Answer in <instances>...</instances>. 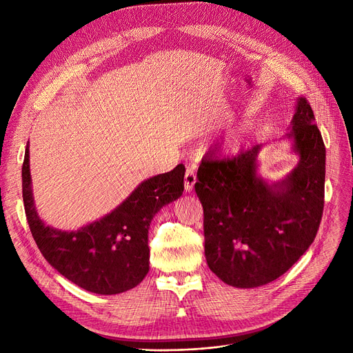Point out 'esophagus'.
I'll return each instance as SVG.
<instances>
[{
	"mask_svg": "<svg viewBox=\"0 0 353 353\" xmlns=\"http://www.w3.org/2000/svg\"><path fill=\"white\" fill-rule=\"evenodd\" d=\"M194 183H196V173L192 167H188L186 174H184V190H186L188 193L192 192Z\"/></svg>",
	"mask_w": 353,
	"mask_h": 353,
	"instance_id": "esophagus-1",
	"label": "esophagus"
}]
</instances>
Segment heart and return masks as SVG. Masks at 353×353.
Wrapping results in <instances>:
<instances>
[{
  "instance_id": "heart-1",
  "label": "heart",
  "mask_w": 353,
  "mask_h": 353,
  "mask_svg": "<svg viewBox=\"0 0 353 353\" xmlns=\"http://www.w3.org/2000/svg\"><path fill=\"white\" fill-rule=\"evenodd\" d=\"M226 148H228V150H233V148H234V143H233V141H230V143H228V145H226Z\"/></svg>"
}]
</instances>
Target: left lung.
I'll list each match as a JSON object with an SVG mask.
<instances>
[{"mask_svg": "<svg viewBox=\"0 0 353 353\" xmlns=\"http://www.w3.org/2000/svg\"><path fill=\"white\" fill-rule=\"evenodd\" d=\"M299 163L281 181L257 174L262 145L233 159L205 156L196 194L205 220V254L210 270L234 288L268 285L288 272L316 237L325 199L326 150L307 100L296 101L290 121Z\"/></svg>", "mask_w": 353, "mask_h": 353, "instance_id": "1", "label": "left lung"}]
</instances>
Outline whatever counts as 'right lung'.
Returning a JSON list of instances; mask_svg holds the SVG:
<instances>
[{"label": "right lung", "instance_id": "1", "mask_svg": "<svg viewBox=\"0 0 353 353\" xmlns=\"http://www.w3.org/2000/svg\"><path fill=\"white\" fill-rule=\"evenodd\" d=\"M184 169L141 181L121 205L79 230L47 226L35 209L30 173V147L23 163V199L30 230L46 261L77 286L99 294L136 288L148 273V228L156 213L184 190Z\"/></svg>", "mask_w": 353, "mask_h": 353}]
</instances>
